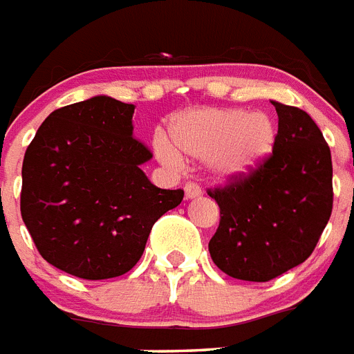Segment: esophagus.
Returning <instances> with one entry per match:
<instances>
[{
    "mask_svg": "<svg viewBox=\"0 0 354 354\" xmlns=\"http://www.w3.org/2000/svg\"><path fill=\"white\" fill-rule=\"evenodd\" d=\"M201 188L197 185H194V183H188V185L185 186V199L186 201H192V199H197V197H201Z\"/></svg>",
    "mask_w": 354,
    "mask_h": 354,
    "instance_id": "34e87169",
    "label": "esophagus"
}]
</instances>
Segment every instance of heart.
Masks as SVG:
<instances>
[{"mask_svg":"<svg viewBox=\"0 0 354 354\" xmlns=\"http://www.w3.org/2000/svg\"><path fill=\"white\" fill-rule=\"evenodd\" d=\"M169 138L155 140V153L169 168L183 157L206 160L219 183H239L252 177L272 155L276 126L263 111L239 107H199L180 113L169 122Z\"/></svg>","mask_w":354,"mask_h":354,"instance_id":"1","label":"heart"}]
</instances>
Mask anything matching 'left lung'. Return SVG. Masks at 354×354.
Returning <instances> with one entry per match:
<instances>
[{
    "instance_id": "obj_1",
    "label": "left lung",
    "mask_w": 354,
    "mask_h": 354,
    "mask_svg": "<svg viewBox=\"0 0 354 354\" xmlns=\"http://www.w3.org/2000/svg\"><path fill=\"white\" fill-rule=\"evenodd\" d=\"M278 135L252 177L208 192L221 210L212 261L245 281H268L313 254L333 210L330 149L315 120L272 100Z\"/></svg>"
}]
</instances>
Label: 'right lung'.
Returning a JSON list of instances; mask_svg holds the SVG:
<instances>
[{"instance_id": "1", "label": "right lung", "mask_w": 354, "mask_h": 354, "mask_svg": "<svg viewBox=\"0 0 354 354\" xmlns=\"http://www.w3.org/2000/svg\"><path fill=\"white\" fill-rule=\"evenodd\" d=\"M133 113L106 95L60 107L25 151V226L45 261L76 278L131 270L155 221L185 197L142 171L153 155L133 137Z\"/></svg>"}]
</instances>
